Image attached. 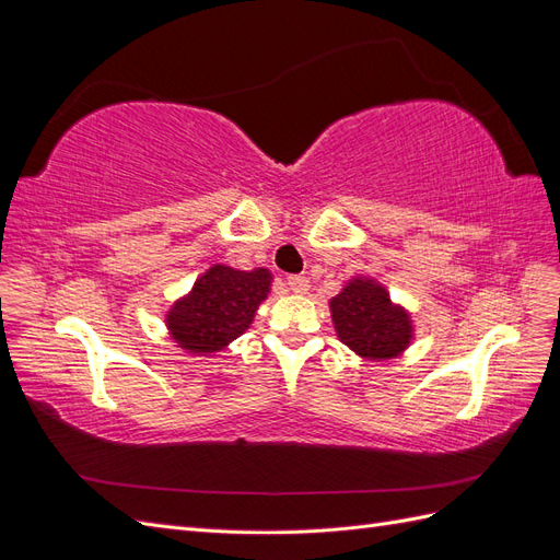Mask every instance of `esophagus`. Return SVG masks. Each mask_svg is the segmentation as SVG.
<instances>
[{"mask_svg":"<svg viewBox=\"0 0 560 560\" xmlns=\"http://www.w3.org/2000/svg\"><path fill=\"white\" fill-rule=\"evenodd\" d=\"M287 284L294 294H306L311 290V280L306 276H290L287 278Z\"/></svg>","mask_w":560,"mask_h":560,"instance_id":"1","label":"esophagus"}]
</instances>
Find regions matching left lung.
<instances>
[{
  "mask_svg": "<svg viewBox=\"0 0 560 560\" xmlns=\"http://www.w3.org/2000/svg\"><path fill=\"white\" fill-rule=\"evenodd\" d=\"M331 319L341 341L366 360H393L411 343V317L389 301L383 284L369 278L350 280L329 301Z\"/></svg>",
  "mask_w": 560,
  "mask_h": 560,
  "instance_id": "1",
  "label": "left lung"
}]
</instances>
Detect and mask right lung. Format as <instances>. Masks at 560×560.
Listing matches in <instances>:
<instances>
[{
    "label": "right lung",
    "mask_w": 560,
    "mask_h": 560,
    "mask_svg": "<svg viewBox=\"0 0 560 560\" xmlns=\"http://www.w3.org/2000/svg\"><path fill=\"white\" fill-rule=\"evenodd\" d=\"M273 276L266 268L235 270L217 264L179 299L165 322L179 348L191 354L217 352L249 329Z\"/></svg>",
    "instance_id": "obj_1"
}]
</instances>
